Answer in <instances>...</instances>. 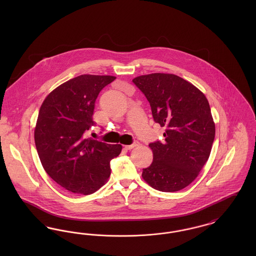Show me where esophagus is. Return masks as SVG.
Returning a JSON list of instances; mask_svg holds the SVG:
<instances>
[{
  "label": "esophagus",
  "instance_id": "1",
  "mask_svg": "<svg viewBox=\"0 0 256 256\" xmlns=\"http://www.w3.org/2000/svg\"><path fill=\"white\" fill-rule=\"evenodd\" d=\"M139 146V142L138 141H134V143L132 144V145H128V146H124V148H126V150H132V148H134L135 146Z\"/></svg>",
  "mask_w": 256,
  "mask_h": 256
}]
</instances>
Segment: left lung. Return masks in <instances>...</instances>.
<instances>
[{
    "label": "left lung",
    "mask_w": 256,
    "mask_h": 256,
    "mask_svg": "<svg viewBox=\"0 0 256 256\" xmlns=\"http://www.w3.org/2000/svg\"><path fill=\"white\" fill-rule=\"evenodd\" d=\"M150 102L165 142L150 143L152 163L142 178L162 192L180 191L195 180L210 156L215 124L204 94L182 78L154 73L132 80Z\"/></svg>",
    "instance_id": "8db88e82"
}]
</instances>
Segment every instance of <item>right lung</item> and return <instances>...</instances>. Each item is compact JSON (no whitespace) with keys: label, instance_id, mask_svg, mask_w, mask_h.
<instances>
[{"label":"right lung","instance_id":"right-lung-1","mask_svg":"<svg viewBox=\"0 0 256 256\" xmlns=\"http://www.w3.org/2000/svg\"><path fill=\"white\" fill-rule=\"evenodd\" d=\"M116 78L82 74L62 84L44 100L37 118L34 141L42 166L66 190L82 195L108 182L110 161L121 145H110L86 134L92 126L95 102Z\"/></svg>","mask_w":256,"mask_h":256}]
</instances>
